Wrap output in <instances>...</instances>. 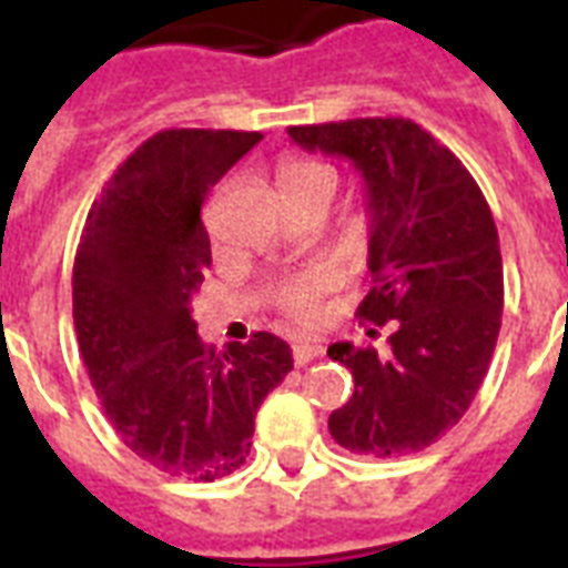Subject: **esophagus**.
I'll list each match as a JSON object with an SVG mask.
<instances>
[{
	"label": "esophagus",
	"instance_id": "1",
	"mask_svg": "<svg viewBox=\"0 0 568 568\" xmlns=\"http://www.w3.org/2000/svg\"><path fill=\"white\" fill-rule=\"evenodd\" d=\"M321 354H324V351H321L318 345H297L294 347V365H297V368H303V365H310L312 359Z\"/></svg>",
	"mask_w": 568,
	"mask_h": 568
}]
</instances>
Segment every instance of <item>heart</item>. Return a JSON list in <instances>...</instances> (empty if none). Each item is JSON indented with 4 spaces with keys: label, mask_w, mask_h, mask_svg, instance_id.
<instances>
[{
    "label": "heart",
    "mask_w": 568,
    "mask_h": 568,
    "mask_svg": "<svg viewBox=\"0 0 568 568\" xmlns=\"http://www.w3.org/2000/svg\"><path fill=\"white\" fill-rule=\"evenodd\" d=\"M280 180L288 196L306 194L315 189H329L336 191V171L329 164L318 162V159H288L280 168ZM333 285V271L329 267H312L306 274L294 276L288 283L276 292V306L294 321L310 324L318 315V297Z\"/></svg>",
    "instance_id": "b5f03b06"
}]
</instances>
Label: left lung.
Masks as SVG:
<instances>
[{
	"instance_id": "8db88e82",
	"label": "left lung",
	"mask_w": 568,
	"mask_h": 568,
	"mask_svg": "<svg viewBox=\"0 0 568 568\" xmlns=\"http://www.w3.org/2000/svg\"><path fill=\"white\" fill-rule=\"evenodd\" d=\"M288 135L363 176L374 288L356 315L392 329L386 354L329 345V359L354 374L329 436L365 457L418 454L466 415L498 342L504 267L493 212L457 155L413 120L356 118Z\"/></svg>"
}]
</instances>
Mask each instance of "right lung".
I'll use <instances>...</instances> for the list:
<instances>
[{"mask_svg": "<svg viewBox=\"0 0 568 568\" xmlns=\"http://www.w3.org/2000/svg\"><path fill=\"white\" fill-rule=\"evenodd\" d=\"M258 141L232 129L146 138L105 182L75 250L73 321L91 386L123 445L171 477L244 466L258 406L294 365L271 333L214 354L191 318L212 265L203 200Z\"/></svg>", "mask_w": 568, "mask_h": 568, "instance_id": "add662e5", "label": "right lung"}]
</instances>
